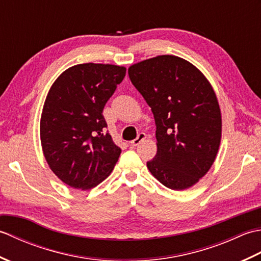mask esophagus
Returning a JSON list of instances; mask_svg holds the SVG:
<instances>
[{
  "mask_svg": "<svg viewBox=\"0 0 261 261\" xmlns=\"http://www.w3.org/2000/svg\"><path fill=\"white\" fill-rule=\"evenodd\" d=\"M147 138V136H146V134H143V132H141V134H139L138 135V137L136 138L135 140H132V141H130V146H132V147H136V146H138L139 145V143L141 142V141H143Z\"/></svg>",
  "mask_w": 261,
  "mask_h": 261,
  "instance_id": "obj_1",
  "label": "esophagus"
}]
</instances>
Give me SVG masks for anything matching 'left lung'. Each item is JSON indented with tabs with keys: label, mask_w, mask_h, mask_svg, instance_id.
Instances as JSON below:
<instances>
[{
	"label": "left lung",
	"mask_w": 261,
	"mask_h": 261,
	"mask_svg": "<svg viewBox=\"0 0 261 261\" xmlns=\"http://www.w3.org/2000/svg\"><path fill=\"white\" fill-rule=\"evenodd\" d=\"M127 73L157 126L149 171L170 190H187L206 175L219 151L222 116L212 85L193 64L173 55L142 60Z\"/></svg>",
	"instance_id": "8db88e82"
}]
</instances>
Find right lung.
I'll return each mask as SVG.
<instances>
[{
  "instance_id": "obj_1",
  "label": "right lung",
  "mask_w": 261,
  "mask_h": 261,
  "mask_svg": "<svg viewBox=\"0 0 261 261\" xmlns=\"http://www.w3.org/2000/svg\"><path fill=\"white\" fill-rule=\"evenodd\" d=\"M125 71L118 65H75L63 71L49 90L40 119V141L48 166L66 185L91 190L118 163L121 149L105 132L102 113Z\"/></svg>"
}]
</instances>
